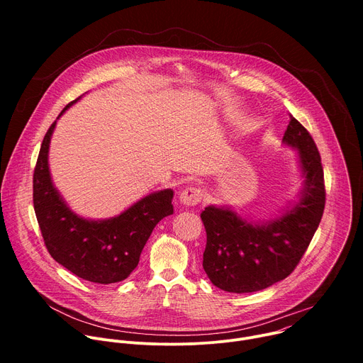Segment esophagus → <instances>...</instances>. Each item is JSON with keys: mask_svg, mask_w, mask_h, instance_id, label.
<instances>
[{"mask_svg": "<svg viewBox=\"0 0 363 363\" xmlns=\"http://www.w3.org/2000/svg\"><path fill=\"white\" fill-rule=\"evenodd\" d=\"M202 196H203V194L199 188L188 186L179 194V201L185 206H195L202 201Z\"/></svg>", "mask_w": 363, "mask_h": 363, "instance_id": "obj_1", "label": "esophagus"}]
</instances>
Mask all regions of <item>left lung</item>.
<instances>
[{
    "mask_svg": "<svg viewBox=\"0 0 363 363\" xmlns=\"http://www.w3.org/2000/svg\"><path fill=\"white\" fill-rule=\"evenodd\" d=\"M283 143L297 149L304 177L298 202L290 210L266 223H250L227 206L210 205L201 213L206 231L202 267L224 291L251 293L284 280L320 224L326 191L318 146L291 115Z\"/></svg>",
    "mask_w": 363,
    "mask_h": 363,
    "instance_id": "obj_1",
    "label": "left lung"
}]
</instances>
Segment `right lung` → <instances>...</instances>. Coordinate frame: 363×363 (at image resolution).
Wrapping results in <instances>:
<instances>
[{
    "mask_svg": "<svg viewBox=\"0 0 363 363\" xmlns=\"http://www.w3.org/2000/svg\"><path fill=\"white\" fill-rule=\"evenodd\" d=\"M79 99L70 101L59 118ZM56 122L43 139L33 175L34 211L44 244L59 264L83 280L99 284L122 281L136 269L152 230L174 213V191L149 194L121 216L108 220L79 217L50 177L48 146Z\"/></svg>",
    "mask_w": 363,
    "mask_h": 363,
    "instance_id": "1",
    "label": "right lung"
}]
</instances>
